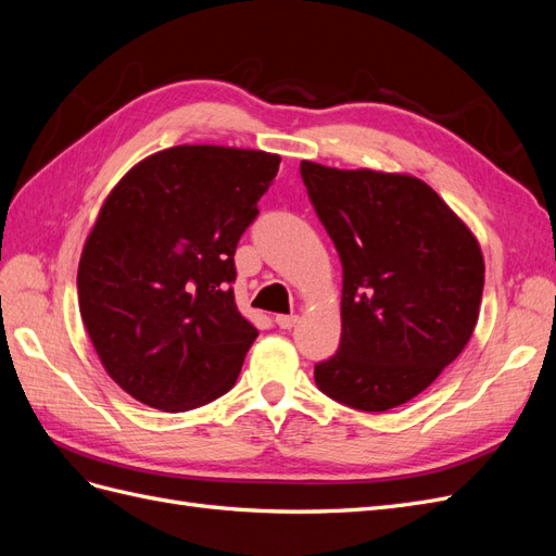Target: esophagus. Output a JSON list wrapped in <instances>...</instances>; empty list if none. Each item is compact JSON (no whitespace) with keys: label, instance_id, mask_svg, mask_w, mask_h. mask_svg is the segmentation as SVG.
I'll return each instance as SVG.
<instances>
[{"label":"esophagus","instance_id":"esophagus-1","mask_svg":"<svg viewBox=\"0 0 556 556\" xmlns=\"http://www.w3.org/2000/svg\"><path fill=\"white\" fill-rule=\"evenodd\" d=\"M299 323V315H276V325L280 329H292Z\"/></svg>","mask_w":556,"mask_h":556}]
</instances>
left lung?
<instances>
[{"mask_svg":"<svg viewBox=\"0 0 556 556\" xmlns=\"http://www.w3.org/2000/svg\"><path fill=\"white\" fill-rule=\"evenodd\" d=\"M301 178L343 264L341 345L315 366V384L350 408H396L470 341L484 285L480 243L410 174L304 160Z\"/></svg>","mask_w":556,"mask_h":556,"instance_id":"8db88e82","label":"left lung"}]
</instances>
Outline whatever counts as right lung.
Wrapping results in <instances>:
<instances>
[{
	"instance_id": "1",
	"label": "right lung",
	"mask_w": 556,
	"mask_h": 556,
	"mask_svg": "<svg viewBox=\"0 0 556 556\" xmlns=\"http://www.w3.org/2000/svg\"><path fill=\"white\" fill-rule=\"evenodd\" d=\"M278 166L264 150L174 146L99 208L78 308L106 374L146 406L192 410L237 382L260 331L233 301V252Z\"/></svg>"
}]
</instances>
